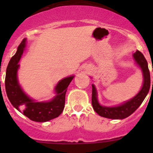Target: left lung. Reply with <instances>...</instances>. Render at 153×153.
<instances>
[{
	"instance_id": "8db88e82",
	"label": "left lung",
	"mask_w": 153,
	"mask_h": 153,
	"mask_svg": "<svg viewBox=\"0 0 153 153\" xmlns=\"http://www.w3.org/2000/svg\"><path fill=\"white\" fill-rule=\"evenodd\" d=\"M135 63L142 70L143 83L141 90L135 97L129 100L114 106H102L98 100L97 90L94 84H92V105L96 113L100 117L112 120H123L134 113L143 102L150 88V74L146 58L140 51H137L132 54ZM153 71V70H152ZM153 85V81H152Z\"/></svg>"
}]
</instances>
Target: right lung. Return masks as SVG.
<instances>
[{"label":"right lung","mask_w":153,"mask_h":153,"mask_svg":"<svg viewBox=\"0 0 153 153\" xmlns=\"http://www.w3.org/2000/svg\"><path fill=\"white\" fill-rule=\"evenodd\" d=\"M27 45L24 39L18 46L17 52L10 59L6 70L5 89L10 103L18 111L35 122H47L60 116L64 109L65 96L67 87L74 78L70 76L60 80L54 88L55 97L49 101L37 102L27 95L21 88L17 77L18 64Z\"/></svg>","instance_id":"right-lung-1"}]
</instances>
